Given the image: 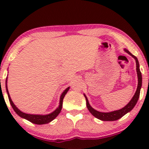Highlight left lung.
<instances>
[{"mask_svg": "<svg viewBox=\"0 0 149 149\" xmlns=\"http://www.w3.org/2000/svg\"><path fill=\"white\" fill-rule=\"evenodd\" d=\"M124 51L135 59L136 62V71H137L138 79L137 89H136L135 94H134L131 100L130 101V102L128 103L125 107L122 108V109L120 110H117V111H115L113 112H109V113H102V112H99L96 111V110L93 109V108L91 107L88 102V100H87V97H86V95L84 94V96L85 97V99H86V106L87 109L89 110V111L90 112V113L92 114V115L94 116L95 118H97V119H98L100 120H102V121H116V120H118L119 119H120V118H121L123 116L125 115V114L129 113L130 111H131L132 110L134 109V107H135L136 103H137L138 98H139L140 89H141V87H142V74L140 70L139 62H138L137 58H136L135 56H134V55H132L127 49H124Z\"/></svg>", "mask_w": 149, "mask_h": 149, "instance_id": "8db88e82", "label": "left lung"}]
</instances>
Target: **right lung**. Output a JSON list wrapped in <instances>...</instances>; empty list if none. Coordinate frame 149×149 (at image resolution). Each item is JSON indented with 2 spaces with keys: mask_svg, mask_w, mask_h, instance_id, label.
<instances>
[{
  "mask_svg": "<svg viewBox=\"0 0 149 149\" xmlns=\"http://www.w3.org/2000/svg\"><path fill=\"white\" fill-rule=\"evenodd\" d=\"M70 89V87H68V88H66L65 90L63 91L60 96V104H59V107L57 108V109L55 110L54 112H52V113L48 114V115H31V114H27L24 113L21 111H19V109L16 107V106L14 104L13 101L11 100V97H10V95L9 93V91H8L7 89V77L6 78V89H7V93L8 94V97H9V100L10 102V104H11L12 108H13L14 111L17 114L19 117L22 118H24L28 121H29L32 123L37 124V125H42V124H46L48 123L53 121L55 118H56L57 116H58L59 114H60L61 110H62V104H63V99L65 96V95L66 94V93L68 92V91Z\"/></svg>",
  "mask_w": 149,
  "mask_h": 149,
  "instance_id": "right-lung-1",
  "label": "right lung"
}]
</instances>
